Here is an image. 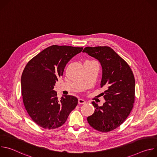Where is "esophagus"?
Masks as SVG:
<instances>
[{
	"instance_id": "esophagus-1",
	"label": "esophagus",
	"mask_w": 157,
	"mask_h": 157,
	"mask_svg": "<svg viewBox=\"0 0 157 157\" xmlns=\"http://www.w3.org/2000/svg\"><path fill=\"white\" fill-rule=\"evenodd\" d=\"M86 103V101L82 99H78V104H83Z\"/></svg>"
}]
</instances>
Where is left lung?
Wrapping results in <instances>:
<instances>
[{
    "mask_svg": "<svg viewBox=\"0 0 157 157\" xmlns=\"http://www.w3.org/2000/svg\"><path fill=\"white\" fill-rule=\"evenodd\" d=\"M82 52L101 63V87H107L102 93L105 102L102 106L92 102L95 111L87 120L94 129L108 132L119 127L132 111L135 102V78L129 65L111 48L87 47Z\"/></svg>",
    "mask_w": 157,
    "mask_h": 157,
    "instance_id": "obj_1",
    "label": "left lung"
}]
</instances>
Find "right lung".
<instances>
[{"label": "right lung", "instance_id": "1", "mask_svg": "<svg viewBox=\"0 0 157 157\" xmlns=\"http://www.w3.org/2000/svg\"><path fill=\"white\" fill-rule=\"evenodd\" d=\"M82 47L52 45L31 59L21 78L22 99L30 117L45 129H55L66 121L78 100L73 96H63L58 100L53 90L63 76L66 64Z\"/></svg>", "mask_w": 157, "mask_h": 157}]
</instances>
